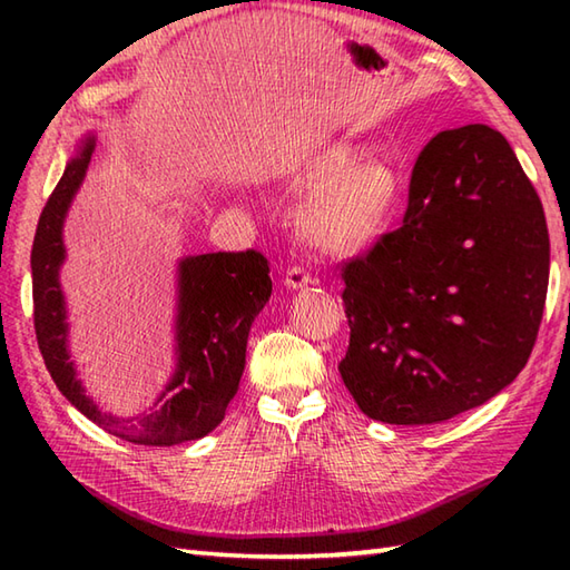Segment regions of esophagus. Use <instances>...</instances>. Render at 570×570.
<instances>
[{"instance_id":"obj_1","label":"esophagus","mask_w":570,"mask_h":570,"mask_svg":"<svg viewBox=\"0 0 570 570\" xmlns=\"http://www.w3.org/2000/svg\"><path fill=\"white\" fill-rule=\"evenodd\" d=\"M308 284H311V274L306 269H301V266H292V269H288L284 276V286L294 288V292H298V288H306Z\"/></svg>"}]
</instances>
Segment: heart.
I'll return each mask as SVG.
<instances>
[{
    "mask_svg": "<svg viewBox=\"0 0 570 570\" xmlns=\"http://www.w3.org/2000/svg\"><path fill=\"white\" fill-rule=\"evenodd\" d=\"M360 147L335 141L313 151L292 174V188L308 198L301 227L313 245L353 257L377 245L390 229L402 180L390 164L360 161Z\"/></svg>",
    "mask_w": 570,
    "mask_h": 570,
    "instance_id": "1",
    "label": "heart"
}]
</instances>
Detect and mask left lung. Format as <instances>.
<instances>
[{"mask_svg": "<svg viewBox=\"0 0 570 570\" xmlns=\"http://www.w3.org/2000/svg\"><path fill=\"white\" fill-rule=\"evenodd\" d=\"M357 406L396 426L441 423L524 370L549 286L541 200L498 129L465 125L419 154L404 225L345 266Z\"/></svg>", "mask_w": 570, "mask_h": 570, "instance_id": "left-lung-1", "label": "left lung"}]
</instances>
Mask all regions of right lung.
Returning a JSON list of instances; mask_svg holds the SVG:
<instances>
[{"mask_svg":"<svg viewBox=\"0 0 570 570\" xmlns=\"http://www.w3.org/2000/svg\"><path fill=\"white\" fill-rule=\"evenodd\" d=\"M98 135L85 131L48 198L31 249L33 325L48 372L68 402L107 433L137 445L198 441L225 419L245 372L254 318L272 296L269 264L259 252L188 254L176 264L174 372L156 402L137 416H115L92 402L70 360V323L60 266L63 225L80 190Z\"/></svg>","mask_w":570,"mask_h":570,"instance_id":"1","label":"right lung"}]
</instances>
